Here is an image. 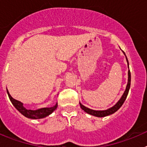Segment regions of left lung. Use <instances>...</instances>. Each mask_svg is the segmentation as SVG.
<instances>
[{
    "mask_svg": "<svg viewBox=\"0 0 147 147\" xmlns=\"http://www.w3.org/2000/svg\"><path fill=\"white\" fill-rule=\"evenodd\" d=\"M124 54H125V53L124 52ZM126 59H127V65H128V67H129V62H128V59H127V57H126ZM130 82H131V74H130V71L129 70V71H128V82H127V87H126L125 91H124V94L122 95L121 98L119 99V102L115 104L113 107H110V108L107 109V110H91V109L88 108V107H86L85 106L82 105V104L80 102V107H81V108L85 112H86L87 113L90 114V115H94V116H96V117H105V116H107V115H111V114L116 112V111H117V110L121 107L122 105L124 104V101H125L126 98H127L128 93H129V88H130Z\"/></svg>",
    "mask_w": 147,
    "mask_h": 147,
    "instance_id": "8db88e82",
    "label": "left lung"
}]
</instances>
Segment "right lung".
<instances>
[{"label":"right lung","mask_w":147,"mask_h":147,"mask_svg":"<svg viewBox=\"0 0 147 147\" xmlns=\"http://www.w3.org/2000/svg\"><path fill=\"white\" fill-rule=\"evenodd\" d=\"M7 90L8 96H9V98L10 101L12 103V105L15 106V108L19 111L21 114H23L24 116H26V118L32 119H43V118L46 117L48 115H49L50 114L52 113L54 110L57 109V103L54 105V107H43V108H40L38 110H27L26 107H24L23 106V104L22 102H19L18 100L13 98L11 96V95L9 94V91Z\"/></svg>","instance_id":"1"}]
</instances>
